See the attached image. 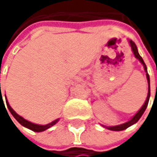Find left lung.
Segmentation results:
<instances>
[{
	"label": "left lung",
	"instance_id": "1",
	"mask_svg": "<svg viewBox=\"0 0 157 157\" xmlns=\"http://www.w3.org/2000/svg\"><path fill=\"white\" fill-rule=\"evenodd\" d=\"M129 42V44H130V46H131V49H132V52H133V53H134V55H135V57L136 58V59H138L139 60V62L141 63L142 64H143V66H144V72L146 73L145 75H146V79H147V82H148V93H147V97H146V100H145V102H144V104L143 105V106H142L140 110L129 120V121H127L126 123H124V124H118V125H114V126H105V125H103L102 124V126H104L105 128H107L108 130H112V131H123V130H124V129H126V128H128L129 126H131V125H133V124H135L136 123H137V121L141 118V116L143 115V113H144V111L146 109V107H147V105H148V102H149V98H150V78H149V75L147 74V68H146V65H145V63H144V60H143V58H142L141 56H140V54H139V52H138V50H137V47H136V44L132 41V40H129L128 41Z\"/></svg>",
	"mask_w": 157,
	"mask_h": 157
}]
</instances>
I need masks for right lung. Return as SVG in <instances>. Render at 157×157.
<instances>
[{
	"label": "right lung",
	"instance_id": "1",
	"mask_svg": "<svg viewBox=\"0 0 157 157\" xmlns=\"http://www.w3.org/2000/svg\"><path fill=\"white\" fill-rule=\"evenodd\" d=\"M0 91H1V86H0ZM1 98H2V96L1 97ZM5 98H6V96H5ZM7 100V99H6ZM2 102H3V100H2ZM4 104V103H3ZM6 105H7V107H8V109L9 111L11 112V113L13 114V116L15 118L16 120L22 125V126H24V127H26V128H28V129H30V130H32V131H33V132H43V131H45V130H47L48 128H50V127H52V125H54L56 123H58V121H59V118L58 119H55L54 121H52V123H50V124H33V123H32V122H29L28 120H26V119H24L23 117H21V115H19L17 113H16L14 110L13 109L12 107H11V105H9V103H8V101H6Z\"/></svg>",
	"mask_w": 157,
	"mask_h": 157
}]
</instances>
